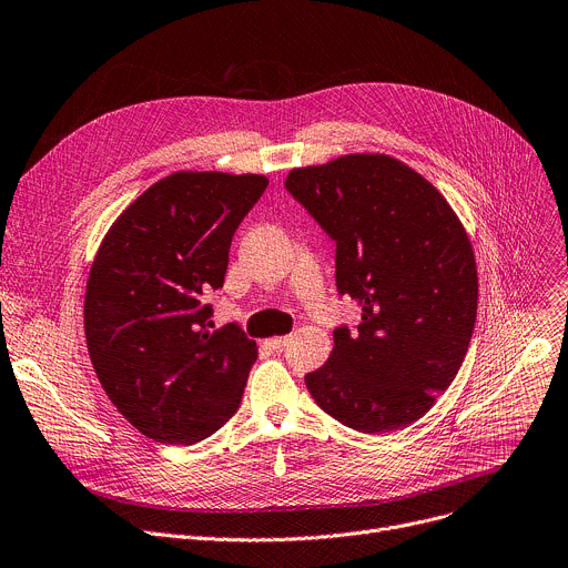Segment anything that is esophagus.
Returning a JSON list of instances; mask_svg holds the SVG:
<instances>
[{
    "instance_id": "obj_1",
    "label": "esophagus",
    "mask_w": 568,
    "mask_h": 568,
    "mask_svg": "<svg viewBox=\"0 0 568 568\" xmlns=\"http://www.w3.org/2000/svg\"><path fill=\"white\" fill-rule=\"evenodd\" d=\"M287 339H290V337H287V335H283V337H272V339H270V343H267V345H270V347H272V349H274V352H281V349H283V347H285V345H287Z\"/></svg>"
}]
</instances>
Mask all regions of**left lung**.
<instances>
[{
    "mask_svg": "<svg viewBox=\"0 0 568 568\" xmlns=\"http://www.w3.org/2000/svg\"><path fill=\"white\" fill-rule=\"evenodd\" d=\"M287 192L335 242V285L363 315L333 331L306 386L363 434L404 429L434 406L466 358L477 317L470 240L438 189L390 155L292 169Z\"/></svg>",
    "mask_w": 568,
    "mask_h": 568,
    "instance_id": "1",
    "label": "left lung"
}]
</instances>
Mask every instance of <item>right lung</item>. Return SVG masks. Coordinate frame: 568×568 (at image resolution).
I'll list each match as a JSON object with an SVG mask.
<instances>
[{"mask_svg":"<svg viewBox=\"0 0 568 568\" xmlns=\"http://www.w3.org/2000/svg\"><path fill=\"white\" fill-rule=\"evenodd\" d=\"M264 175L175 171L130 203L104 235L84 296L98 379L143 436L194 445L240 408L255 339L214 328L233 235L264 194Z\"/></svg>","mask_w":568,"mask_h":568,"instance_id":"add662e5","label":"right lung"}]
</instances>
